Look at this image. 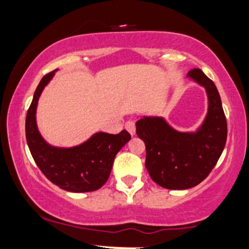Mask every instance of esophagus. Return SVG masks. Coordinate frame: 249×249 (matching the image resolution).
Listing matches in <instances>:
<instances>
[{"label": "esophagus", "mask_w": 249, "mask_h": 249, "mask_svg": "<svg viewBox=\"0 0 249 249\" xmlns=\"http://www.w3.org/2000/svg\"><path fill=\"white\" fill-rule=\"evenodd\" d=\"M125 128L127 130V132L131 134V136H133L134 133H136V124H134L133 121H127L125 123Z\"/></svg>", "instance_id": "esophagus-1"}]
</instances>
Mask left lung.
Returning a JSON list of instances; mask_svg holds the SVG:
<instances>
[{"label": "left lung", "instance_id": "obj_1", "mask_svg": "<svg viewBox=\"0 0 249 249\" xmlns=\"http://www.w3.org/2000/svg\"><path fill=\"white\" fill-rule=\"evenodd\" d=\"M187 76L205 87L208 96L206 119L196 132H178L160 117H144L136 123V132L146 147L148 174L168 190H186L206 179L227 139V121L215 84L200 69Z\"/></svg>", "mask_w": 249, "mask_h": 249}]
</instances>
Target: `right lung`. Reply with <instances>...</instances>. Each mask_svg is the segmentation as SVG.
Instances as JSON below:
<instances>
[{"label":"right lung","instance_id":"1","mask_svg":"<svg viewBox=\"0 0 249 249\" xmlns=\"http://www.w3.org/2000/svg\"><path fill=\"white\" fill-rule=\"evenodd\" d=\"M47 73L37 87L25 118V137L34 160L42 173L59 188L69 192H92L107 182L116 154L131 139L123 130L118 134L98 132L78 146L53 147L43 141L36 125V107L39 95L53 78Z\"/></svg>","mask_w":249,"mask_h":249}]
</instances>
